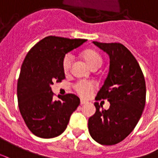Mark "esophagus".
I'll return each instance as SVG.
<instances>
[{
    "label": "esophagus",
    "mask_w": 158,
    "mask_h": 158,
    "mask_svg": "<svg viewBox=\"0 0 158 158\" xmlns=\"http://www.w3.org/2000/svg\"><path fill=\"white\" fill-rule=\"evenodd\" d=\"M86 103H87L86 101H84V100H81V105H83V104H85Z\"/></svg>",
    "instance_id": "esophagus-1"
}]
</instances>
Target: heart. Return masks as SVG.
I'll use <instances>...</instances> for the list:
<instances>
[{"mask_svg": "<svg viewBox=\"0 0 158 158\" xmlns=\"http://www.w3.org/2000/svg\"><path fill=\"white\" fill-rule=\"evenodd\" d=\"M84 60L90 65L92 69L99 68L103 64V58L98 53L93 49H87L82 54ZM73 56L71 54H66L62 60V68L65 72H68L71 67ZM94 84L87 81H79L75 84V90L82 98H87L94 89Z\"/></svg>", "mask_w": 158, "mask_h": 158, "instance_id": "b5f03b06", "label": "heart"}]
</instances>
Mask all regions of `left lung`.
I'll return each instance as SVG.
<instances>
[{
    "label": "left lung",
    "mask_w": 158,
    "mask_h": 158,
    "mask_svg": "<svg viewBox=\"0 0 158 158\" xmlns=\"http://www.w3.org/2000/svg\"><path fill=\"white\" fill-rule=\"evenodd\" d=\"M93 44L109 56V71L95 99H107L109 109L95 103L96 112L88 119L93 140L105 146L120 142L137 125L146 103V81L136 59L119 43Z\"/></svg>",
    "instance_id": "8db88e82"
}]
</instances>
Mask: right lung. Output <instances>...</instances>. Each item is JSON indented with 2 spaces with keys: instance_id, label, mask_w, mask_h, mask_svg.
Instances as JSON below:
<instances>
[{
  "instance_id": "1",
  "label": "right lung",
  "mask_w": 158,
  "mask_h": 158,
  "mask_svg": "<svg viewBox=\"0 0 158 158\" xmlns=\"http://www.w3.org/2000/svg\"><path fill=\"white\" fill-rule=\"evenodd\" d=\"M86 41L48 36L24 59L18 81V107L26 125L36 136L48 139L61 135L80 104V98L72 93L54 100L50 86L65 78L62 68L65 54Z\"/></svg>"
}]
</instances>
